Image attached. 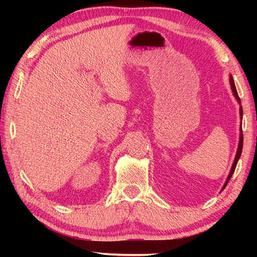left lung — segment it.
I'll use <instances>...</instances> for the list:
<instances>
[{
  "instance_id": "obj_1",
  "label": "left lung",
  "mask_w": 257,
  "mask_h": 257,
  "mask_svg": "<svg viewBox=\"0 0 257 257\" xmlns=\"http://www.w3.org/2000/svg\"><path fill=\"white\" fill-rule=\"evenodd\" d=\"M230 85H231V89H232V92H233V95H234V96H236L237 101H238L239 103H240V98H239V96H238V93H237L236 86H234V82H233V78H232V76H230ZM240 115L242 116V107H241V106H240ZM241 119H242V118H241ZM242 143H243V137H242V130H241V133H240V138H239V145H238V150H237L236 158H234V162H233V164H232L231 170H230V173H229V176H228V178H227V181H225V184H224V186H223V188H224L225 186H227V184H228L229 180H230V178H231V176L233 175L234 169H236V167H237L238 160H239V158H240V155H241V151H242Z\"/></svg>"
}]
</instances>
